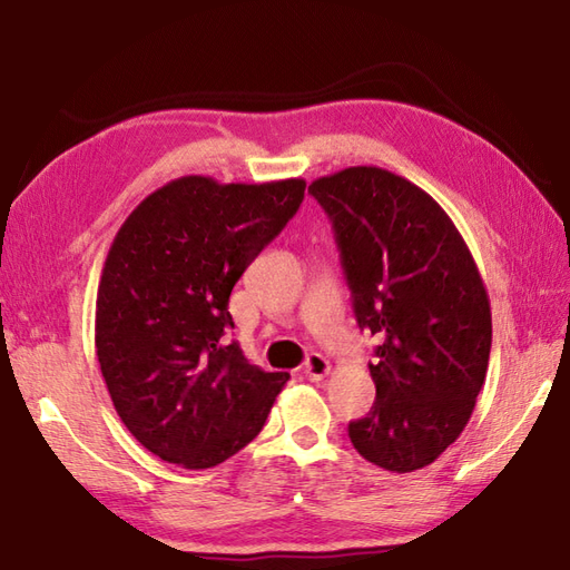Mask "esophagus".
Returning <instances> with one entry per match:
<instances>
[{"label":"esophagus","mask_w":570,"mask_h":570,"mask_svg":"<svg viewBox=\"0 0 570 570\" xmlns=\"http://www.w3.org/2000/svg\"><path fill=\"white\" fill-rule=\"evenodd\" d=\"M331 372V362L325 360L321 353H311L304 362V374L311 380V382H318L323 380L325 374Z\"/></svg>","instance_id":"esophagus-1"}]
</instances>
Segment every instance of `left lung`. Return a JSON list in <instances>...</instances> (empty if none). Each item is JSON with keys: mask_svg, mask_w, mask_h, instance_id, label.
I'll list each match as a JSON object with an SVG mask.
<instances>
[{"mask_svg": "<svg viewBox=\"0 0 570 570\" xmlns=\"http://www.w3.org/2000/svg\"><path fill=\"white\" fill-rule=\"evenodd\" d=\"M353 311L380 337L370 362L377 399L347 435L392 472L431 465L463 433L485 384L492 313L478 264L426 190L380 166L316 178Z\"/></svg>", "mask_w": 570, "mask_h": 570, "instance_id": "left-lung-1", "label": "left lung"}]
</instances>
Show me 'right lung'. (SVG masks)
Returning <instances> with one entry per match:
<instances>
[{"instance_id":"1","label":"right lung","mask_w":570,"mask_h":570,"mask_svg":"<svg viewBox=\"0 0 570 570\" xmlns=\"http://www.w3.org/2000/svg\"><path fill=\"white\" fill-rule=\"evenodd\" d=\"M306 180L217 184L180 176L144 198L102 266L95 350L135 439L166 463L203 470L264 426L288 372H264L227 343L237 278L282 233Z\"/></svg>"}]
</instances>
